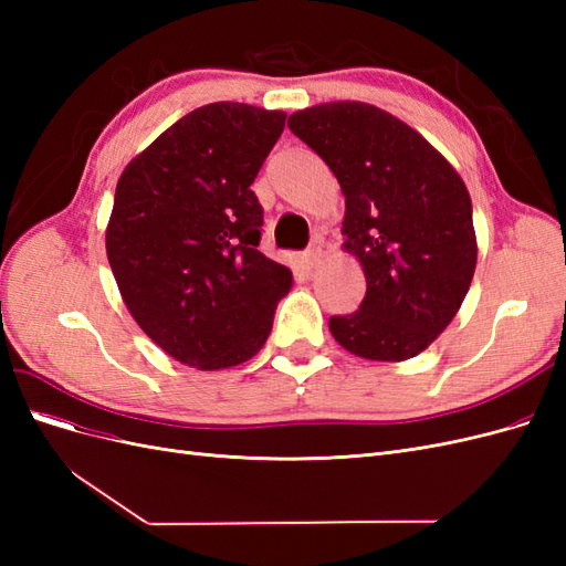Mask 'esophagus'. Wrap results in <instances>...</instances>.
Here are the masks:
<instances>
[{
	"label": "esophagus",
	"instance_id": "obj_1",
	"mask_svg": "<svg viewBox=\"0 0 566 566\" xmlns=\"http://www.w3.org/2000/svg\"><path fill=\"white\" fill-rule=\"evenodd\" d=\"M321 260H323V250H321V245H312L310 250H306V252L302 254V262H304V266H306V269H314L316 264H321Z\"/></svg>",
	"mask_w": 566,
	"mask_h": 566
}]
</instances>
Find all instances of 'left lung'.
I'll list each match as a JSON object with an SVG mask.
<instances>
[{"label": "left lung", "mask_w": 566, "mask_h": 566, "mask_svg": "<svg viewBox=\"0 0 566 566\" xmlns=\"http://www.w3.org/2000/svg\"><path fill=\"white\" fill-rule=\"evenodd\" d=\"M287 127L335 175L342 248L366 276L358 312L328 321L335 342L368 361L418 356L447 331L474 276L465 181L422 134L364 101L297 111Z\"/></svg>", "instance_id": "left-lung-1"}]
</instances>
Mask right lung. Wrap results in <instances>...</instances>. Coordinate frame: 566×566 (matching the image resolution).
<instances>
[{
  "label": "right lung",
  "mask_w": 566,
  "mask_h": 566,
  "mask_svg": "<svg viewBox=\"0 0 566 566\" xmlns=\"http://www.w3.org/2000/svg\"><path fill=\"white\" fill-rule=\"evenodd\" d=\"M283 111L200 106L132 158L115 186L106 254L132 318L198 370L264 347L293 271L264 256L250 186L285 127Z\"/></svg>",
  "instance_id": "right-lung-1"
}]
</instances>
